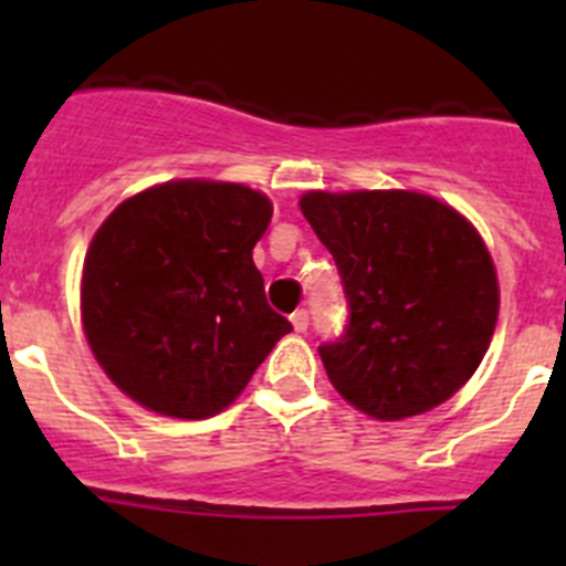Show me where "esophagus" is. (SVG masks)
I'll return each instance as SVG.
<instances>
[{
    "label": "esophagus",
    "mask_w": 566,
    "mask_h": 566,
    "mask_svg": "<svg viewBox=\"0 0 566 566\" xmlns=\"http://www.w3.org/2000/svg\"><path fill=\"white\" fill-rule=\"evenodd\" d=\"M292 326H294V332L297 334H303L308 328V312L306 308H297V312L292 314Z\"/></svg>",
    "instance_id": "34e87169"
}]
</instances>
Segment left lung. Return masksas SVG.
<instances>
[{
  "mask_svg": "<svg viewBox=\"0 0 566 566\" xmlns=\"http://www.w3.org/2000/svg\"><path fill=\"white\" fill-rule=\"evenodd\" d=\"M348 326L319 357L339 397L382 422L431 411L473 377L499 317L496 269L457 209L405 189L306 192Z\"/></svg>",
  "mask_w": 566,
  "mask_h": 566,
  "instance_id": "obj_1",
  "label": "left lung"
}]
</instances>
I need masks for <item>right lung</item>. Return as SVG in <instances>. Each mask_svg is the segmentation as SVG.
<instances>
[{
	"label": "right lung",
	"instance_id": "obj_1",
	"mask_svg": "<svg viewBox=\"0 0 566 566\" xmlns=\"http://www.w3.org/2000/svg\"><path fill=\"white\" fill-rule=\"evenodd\" d=\"M263 192L169 181L109 214L84 258L82 319L107 377L164 417L207 419L238 397L283 334L252 249Z\"/></svg>",
	"mask_w": 566,
	"mask_h": 566
}]
</instances>
